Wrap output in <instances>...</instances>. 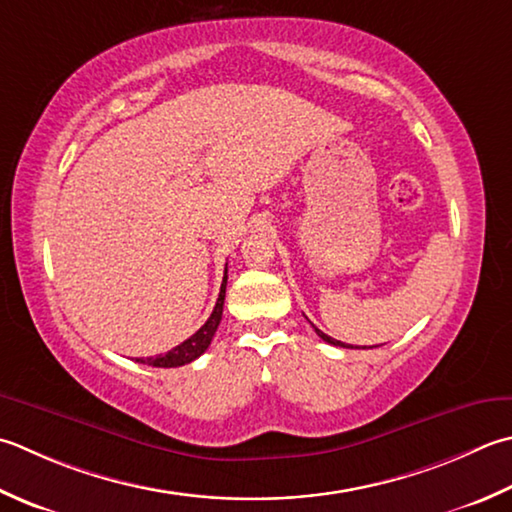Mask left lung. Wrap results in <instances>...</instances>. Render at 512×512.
Wrapping results in <instances>:
<instances>
[{
	"label": "left lung",
	"instance_id": "left-lung-1",
	"mask_svg": "<svg viewBox=\"0 0 512 512\" xmlns=\"http://www.w3.org/2000/svg\"><path fill=\"white\" fill-rule=\"evenodd\" d=\"M315 333L324 339V342H328V344H333V346H339V348H353L350 344H344V342H337V339H333V337H328L326 333H322V330L319 328H315Z\"/></svg>",
	"mask_w": 512,
	"mask_h": 512
}]
</instances>
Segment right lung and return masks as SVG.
<instances>
[{"label": "right lung", "mask_w": 512, "mask_h": 512, "mask_svg": "<svg viewBox=\"0 0 512 512\" xmlns=\"http://www.w3.org/2000/svg\"><path fill=\"white\" fill-rule=\"evenodd\" d=\"M226 279L228 275L224 273V282L222 288H219V297L217 304L213 308V313L206 319V324L197 330L195 335H190L186 342H182L179 346H175L173 350H168L166 355H157V357H137L135 362L146 364V366H155V368H177L195 362L199 355L206 353V348L210 346L215 337V330L222 322V313H224V297H226Z\"/></svg>", "instance_id": "right-lung-1"}]
</instances>
